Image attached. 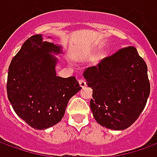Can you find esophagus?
I'll return each mask as SVG.
<instances>
[{
  "label": "esophagus",
  "instance_id": "1",
  "mask_svg": "<svg viewBox=\"0 0 157 157\" xmlns=\"http://www.w3.org/2000/svg\"><path fill=\"white\" fill-rule=\"evenodd\" d=\"M79 84H80V86H81L82 87H85L86 86V82L85 79L81 78L79 80Z\"/></svg>",
  "mask_w": 157,
  "mask_h": 157
}]
</instances>
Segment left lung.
<instances>
[{
  "instance_id": "left-lung-1",
  "label": "left lung",
  "mask_w": 157,
  "mask_h": 157,
  "mask_svg": "<svg viewBox=\"0 0 157 157\" xmlns=\"http://www.w3.org/2000/svg\"><path fill=\"white\" fill-rule=\"evenodd\" d=\"M83 76L92 89L90 108L103 127H129L145 109L151 92L147 65L136 48L127 46L86 69Z\"/></svg>"
}]
</instances>
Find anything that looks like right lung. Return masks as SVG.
<instances>
[{
	"instance_id": "right-lung-1",
	"label": "right lung",
	"mask_w": 157,
	"mask_h": 157,
	"mask_svg": "<svg viewBox=\"0 0 157 157\" xmlns=\"http://www.w3.org/2000/svg\"><path fill=\"white\" fill-rule=\"evenodd\" d=\"M53 52L59 53L60 47L36 34L24 42L8 68L9 101L16 113L37 129L60 121L69 100L82 88L75 76H56Z\"/></svg>"
}]
</instances>
